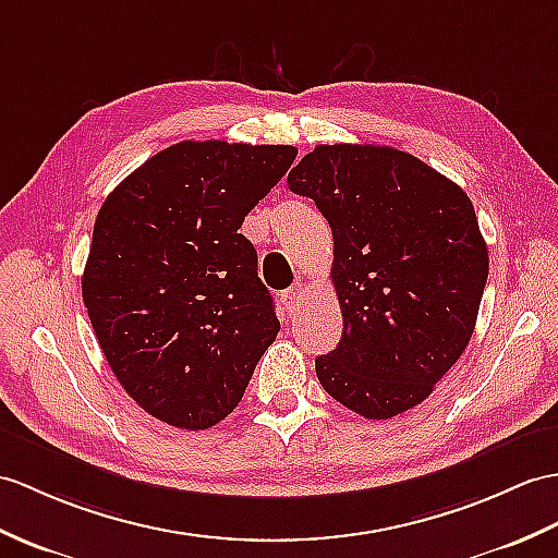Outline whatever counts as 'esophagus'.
I'll list each match as a JSON object with an SVG mask.
<instances>
[{
    "mask_svg": "<svg viewBox=\"0 0 558 558\" xmlns=\"http://www.w3.org/2000/svg\"><path fill=\"white\" fill-rule=\"evenodd\" d=\"M302 300H304V284L302 282H294L292 288H288V290L280 294V302H282L284 311H288L290 316H294L296 311H300Z\"/></svg>",
    "mask_w": 558,
    "mask_h": 558,
    "instance_id": "esophagus-1",
    "label": "esophagus"
}]
</instances>
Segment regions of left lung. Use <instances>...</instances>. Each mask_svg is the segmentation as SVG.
I'll list each match as a JSON object with an SVG mask.
<instances>
[{"instance_id": "left-lung-1", "label": "left lung", "mask_w": 558, "mask_h": 558, "mask_svg": "<svg viewBox=\"0 0 558 558\" xmlns=\"http://www.w3.org/2000/svg\"><path fill=\"white\" fill-rule=\"evenodd\" d=\"M288 185L316 202L335 240L344 330L316 359L323 390L373 421L421 404L469 344L487 282L469 194L378 145H318Z\"/></svg>"}]
</instances>
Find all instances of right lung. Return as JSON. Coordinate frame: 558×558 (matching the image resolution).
Here are the masks:
<instances>
[{
  "mask_svg": "<svg viewBox=\"0 0 558 558\" xmlns=\"http://www.w3.org/2000/svg\"><path fill=\"white\" fill-rule=\"evenodd\" d=\"M294 157L290 145L185 140L104 199L83 302L113 375L149 416L183 430L223 421L274 344L276 306L238 230Z\"/></svg>",
  "mask_w": 558,
  "mask_h": 558,
  "instance_id": "right-lung-1",
  "label": "right lung"
}]
</instances>
